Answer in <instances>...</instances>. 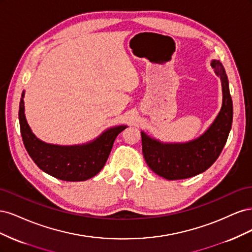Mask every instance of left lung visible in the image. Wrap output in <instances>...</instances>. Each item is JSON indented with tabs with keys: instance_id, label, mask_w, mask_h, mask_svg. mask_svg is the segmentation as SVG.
<instances>
[{
	"instance_id": "1",
	"label": "left lung",
	"mask_w": 252,
	"mask_h": 252,
	"mask_svg": "<svg viewBox=\"0 0 252 252\" xmlns=\"http://www.w3.org/2000/svg\"><path fill=\"white\" fill-rule=\"evenodd\" d=\"M222 84L223 101L217 118L204 133L184 143L162 142L141 131L142 150L149 168L166 180H182L207 170L217 161L229 135L233 107L229 82L222 63H210Z\"/></svg>"
}]
</instances>
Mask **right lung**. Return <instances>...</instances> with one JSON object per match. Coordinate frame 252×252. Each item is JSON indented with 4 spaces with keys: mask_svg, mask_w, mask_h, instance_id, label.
<instances>
[{
    "mask_svg": "<svg viewBox=\"0 0 252 252\" xmlns=\"http://www.w3.org/2000/svg\"><path fill=\"white\" fill-rule=\"evenodd\" d=\"M25 91L19 108L23 143L28 155L40 169L51 177L68 182L91 179L102 170L110 155L114 140L127 125L110 127L93 141L79 145H56L43 142L32 132L25 117Z\"/></svg>",
    "mask_w": 252,
    "mask_h": 252,
    "instance_id": "1",
    "label": "right lung"
}]
</instances>
